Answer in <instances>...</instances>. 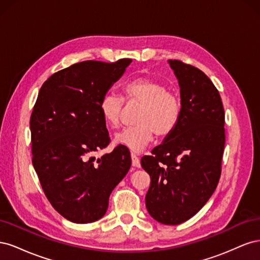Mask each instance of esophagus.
Returning a JSON list of instances; mask_svg holds the SVG:
<instances>
[{
  "label": "esophagus",
  "instance_id": "obj_1",
  "mask_svg": "<svg viewBox=\"0 0 260 260\" xmlns=\"http://www.w3.org/2000/svg\"><path fill=\"white\" fill-rule=\"evenodd\" d=\"M131 159H132V166L133 167L139 168L141 166L140 159H139V157H138V155L136 153H133V152L131 153Z\"/></svg>",
  "mask_w": 260,
  "mask_h": 260
}]
</instances>
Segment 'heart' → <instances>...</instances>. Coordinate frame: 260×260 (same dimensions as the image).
Returning a JSON list of instances; mask_svg holds the SVG:
<instances>
[{"label": "heart", "mask_w": 260, "mask_h": 260, "mask_svg": "<svg viewBox=\"0 0 260 260\" xmlns=\"http://www.w3.org/2000/svg\"><path fill=\"white\" fill-rule=\"evenodd\" d=\"M123 100L106 93L100 102V112L108 128L119 127L127 104H140L135 127L124 128L115 136V143L140 152L152 142L154 133L159 138L169 136L180 120L182 104L178 94L153 78L140 77L128 81L122 88Z\"/></svg>", "instance_id": "obj_1"}]
</instances>
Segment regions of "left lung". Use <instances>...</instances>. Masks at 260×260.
<instances>
[{"label":"left lung","mask_w":260,"mask_h":260,"mask_svg":"<svg viewBox=\"0 0 260 260\" xmlns=\"http://www.w3.org/2000/svg\"><path fill=\"white\" fill-rule=\"evenodd\" d=\"M179 80L180 120L141 165L151 177L147 211L164 224L193 217L215 192L221 176L225 144L224 109L214 83L201 69L169 60Z\"/></svg>","instance_id":"left-lung-1"}]
</instances>
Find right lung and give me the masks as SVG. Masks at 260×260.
Segmentation results:
<instances>
[{"instance_id":"right-lung-1","label":"right lung","mask_w":260,"mask_h":260,"mask_svg":"<svg viewBox=\"0 0 260 260\" xmlns=\"http://www.w3.org/2000/svg\"><path fill=\"white\" fill-rule=\"evenodd\" d=\"M132 60H84L46 80L30 117L32 164L53 208L76 223L105 215L109 195L131 167L129 149L111 142L100 102Z\"/></svg>"}]
</instances>
